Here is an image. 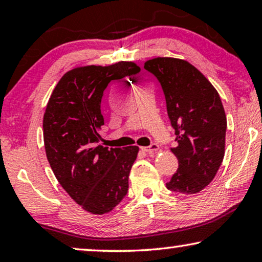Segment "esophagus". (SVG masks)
Returning <instances> with one entry per match:
<instances>
[{
    "mask_svg": "<svg viewBox=\"0 0 262 262\" xmlns=\"http://www.w3.org/2000/svg\"><path fill=\"white\" fill-rule=\"evenodd\" d=\"M158 149H159V145L156 142H152L149 146H147V147H142V150H145V152H147V153H154V152H157Z\"/></svg>",
    "mask_w": 262,
    "mask_h": 262,
    "instance_id": "obj_1",
    "label": "esophagus"
}]
</instances>
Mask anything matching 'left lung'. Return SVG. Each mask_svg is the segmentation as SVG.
I'll return each mask as SVG.
<instances>
[{"instance_id":"8db88e82","label":"left lung","mask_w":262,"mask_h":262,"mask_svg":"<svg viewBox=\"0 0 262 262\" xmlns=\"http://www.w3.org/2000/svg\"><path fill=\"white\" fill-rule=\"evenodd\" d=\"M145 69L160 83L176 133L172 152L179 166L166 187L184 194L200 192L211 183L224 157L227 117L220 95L185 60L156 58L146 61Z\"/></svg>"}]
</instances>
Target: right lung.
<instances>
[{
    "label": "right lung",
    "instance_id": "right-lung-1",
    "mask_svg": "<svg viewBox=\"0 0 262 262\" xmlns=\"http://www.w3.org/2000/svg\"><path fill=\"white\" fill-rule=\"evenodd\" d=\"M139 75L138 66L127 61L71 70L47 103L42 122L47 160L66 192L89 212L112 211L128 192L139 147L103 146L101 101L112 80Z\"/></svg>",
    "mask_w": 262,
    "mask_h": 262
}]
</instances>
